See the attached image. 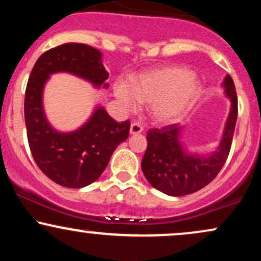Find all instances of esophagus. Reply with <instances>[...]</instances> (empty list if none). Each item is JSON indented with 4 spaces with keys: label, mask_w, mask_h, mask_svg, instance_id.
Wrapping results in <instances>:
<instances>
[{
    "label": "esophagus",
    "mask_w": 261,
    "mask_h": 261,
    "mask_svg": "<svg viewBox=\"0 0 261 261\" xmlns=\"http://www.w3.org/2000/svg\"><path fill=\"white\" fill-rule=\"evenodd\" d=\"M143 131L142 125L139 124V122H133L130 126V134L131 135H136V134H141Z\"/></svg>",
    "instance_id": "obj_1"
}]
</instances>
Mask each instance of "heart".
Instances as JSON below:
<instances>
[{"instance_id": "heart-1", "label": "heart", "mask_w": 261, "mask_h": 261, "mask_svg": "<svg viewBox=\"0 0 261 261\" xmlns=\"http://www.w3.org/2000/svg\"><path fill=\"white\" fill-rule=\"evenodd\" d=\"M115 94L126 110H135L139 101L151 103L157 121H169L184 113L200 94V83L188 68L169 66L140 76L134 91L119 83Z\"/></svg>"}]
</instances>
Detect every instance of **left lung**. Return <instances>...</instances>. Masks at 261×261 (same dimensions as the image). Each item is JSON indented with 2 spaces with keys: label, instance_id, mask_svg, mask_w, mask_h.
<instances>
[{
  "label": "left lung",
  "instance_id": "1",
  "mask_svg": "<svg viewBox=\"0 0 261 261\" xmlns=\"http://www.w3.org/2000/svg\"><path fill=\"white\" fill-rule=\"evenodd\" d=\"M224 92L230 99V112L223 137L215 153L190 154L180 142L181 126L172 124L147 133V148L141 167L152 187L170 196H184L200 190L216 178L226 163L234 134L238 99L232 77L227 74Z\"/></svg>",
  "mask_w": 261,
  "mask_h": 261
}]
</instances>
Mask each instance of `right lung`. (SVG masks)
<instances>
[{
  "label": "right lung",
  "instance_id": "add662e5",
  "mask_svg": "<svg viewBox=\"0 0 261 261\" xmlns=\"http://www.w3.org/2000/svg\"><path fill=\"white\" fill-rule=\"evenodd\" d=\"M68 72L107 88L109 73L101 53L67 43L45 51L33 67L25 89L24 118L29 148L41 172L56 184L79 189L97 180L116 147L128 137L130 121H115L103 107L72 133H59L46 120L43 89L50 74Z\"/></svg>",
  "mask_w": 261,
  "mask_h": 261
}]
</instances>
